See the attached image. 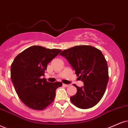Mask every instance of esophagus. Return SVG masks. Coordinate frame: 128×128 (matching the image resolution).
<instances>
[{"label":"esophagus","instance_id":"1","mask_svg":"<svg viewBox=\"0 0 128 128\" xmlns=\"http://www.w3.org/2000/svg\"><path fill=\"white\" fill-rule=\"evenodd\" d=\"M63 86H65V87H68V86H69V84H63Z\"/></svg>","mask_w":128,"mask_h":128}]
</instances>
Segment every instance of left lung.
Returning <instances> with one entry per match:
<instances>
[{
    "label": "left lung",
    "mask_w": 128,
    "mask_h": 128,
    "mask_svg": "<svg viewBox=\"0 0 128 128\" xmlns=\"http://www.w3.org/2000/svg\"><path fill=\"white\" fill-rule=\"evenodd\" d=\"M60 54L66 58L84 83L82 87L74 84L77 92L70 97L71 102L82 109L94 107L102 98L108 81V64L102 52L91 46L81 45L64 50Z\"/></svg>",
    "instance_id": "1"
}]
</instances>
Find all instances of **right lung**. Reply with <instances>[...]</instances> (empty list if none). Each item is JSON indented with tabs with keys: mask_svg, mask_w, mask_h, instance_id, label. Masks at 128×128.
Returning <instances> with one entry per match:
<instances>
[{
	"mask_svg": "<svg viewBox=\"0 0 128 128\" xmlns=\"http://www.w3.org/2000/svg\"><path fill=\"white\" fill-rule=\"evenodd\" d=\"M62 52L33 46L17 55L10 67V78L20 99L28 108L42 110L48 106L56 96V90L62 86L42 78L47 64Z\"/></svg>",
	"mask_w": 128,
	"mask_h": 128,
	"instance_id": "add662e5",
	"label": "right lung"
}]
</instances>
